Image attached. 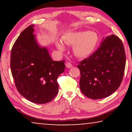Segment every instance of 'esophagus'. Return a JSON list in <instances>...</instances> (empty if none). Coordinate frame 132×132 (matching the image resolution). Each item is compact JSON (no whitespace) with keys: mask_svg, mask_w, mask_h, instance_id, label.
<instances>
[{"mask_svg":"<svg viewBox=\"0 0 132 132\" xmlns=\"http://www.w3.org/2000/svg\"><path fill=\"white\" fill-rule=\"evenodd\" d=\"M65 65H66V67L68 68H71V67H73V65H72V64L70 62H67L66 64H65Z\"/></svg>","mask_w":132,"mask_h":132,"instance_id":"1","label":"esophagus"}]
</instances>
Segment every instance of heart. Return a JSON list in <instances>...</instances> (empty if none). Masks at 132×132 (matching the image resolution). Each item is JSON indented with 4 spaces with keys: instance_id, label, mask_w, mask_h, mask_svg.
Returning a JSON list of instances; mask_svg holds the SVG:
<instances>
[{
    "instance_id": "1",
    "label": "heart",
    "mask_w": 132,
    "mask_h": 132,
    "mask_svg": "<svg viewBox=\"0 0 132 132\" xmlns=\"http://www.w3.org/2000/svg\"><path fill=\"white\" fill-rule=\"evenodd\" d=\"M65 44L73 46V53L80 58L87 57L94 51L98 43V36L95 32L78 31L67 33L62 37ZM56 46L61 51L64 50V45L61 41H56Z\"/></svg>"
}]
</instances>
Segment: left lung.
Here are the masks:
<instances>
[{
    "label": "left lung",
    "mask_w": 132,
    "mask_h": 132,
    "mask_svg": "<svg viewBox=\"0 0 132 132\" xmlns=\"http://www.w3.org/2000/svg\"><path fill=\"white\" fill-rule=\"evenodd\" d=\"M78 64L82 93L95 100L109 96L119 88L124 76L126 54L122 41L115 35L108 36L98 49Z\"/></svg>",
    "instance_id": "obj_1"
}]
</instances>
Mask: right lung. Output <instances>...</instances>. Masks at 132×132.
I'll use <instances>...</instances> for the list:
<instances>
[{
  "instance_id": "obj_1",
  "label": "right lung",
  "mask_w": 132,
  "mask_h": 132,
  "mask_svg": "<svg viewBox=\"0 0 132 132\" xmlns=\"http://www.w3.org/2000/svg\"><path fill=\"white\" fill-rule=\"evenodd\" d=\"M34 26L23 30L14 43L11 70L19 93L30 102L44 104L57 95V79L65 65L64 60H52L47 48L39 46L33 34Z\"/></svg>"
}]
</instances>
